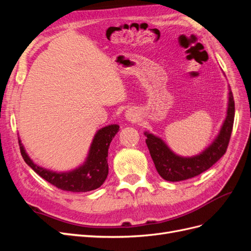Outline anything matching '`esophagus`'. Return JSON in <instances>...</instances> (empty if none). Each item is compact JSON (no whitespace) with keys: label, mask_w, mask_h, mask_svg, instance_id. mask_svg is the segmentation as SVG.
I'll use <instances>...</instances> for the list:
<instances>
[{"label":"esophagus","mask_w":251,"mask_h":251,"mask_svg":"<svg viewBox=\"0 0 251 251\" xmlns=\"http://www.w3.org/2000/svg\"><path fill=\"white\" fill-rule=\"evenodd\" d=\"M126 118L128 121H131V123H135V121H137L138 119V114L136 113V111H134L133 109H128L126 112Z\"/></svg>","instance_id":"34e87169"}]
</instances>
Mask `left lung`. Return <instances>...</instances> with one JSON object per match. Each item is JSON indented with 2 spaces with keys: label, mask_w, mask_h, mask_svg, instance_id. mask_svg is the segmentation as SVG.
Instances as JSON below:
<instances>
[{
  "label": "left lung",
  "mask_w": 251,
  "mask_h": 251,
  "mask_svg": "<svg viewBox=\"0 0 251 251\" xmlns=\"http://www.w3.org/2000/svg\"><path fill=\"white\" fill-rule=\"evenodd\" d=\"M234 119V100L229 89V100L227 116L221 131L210 146L200 155L194 157H180L168 148L160 138L153 134L144 133L147 136V146L153 159L155 168L160 176L166 181H182L198 176L211 168L221 158L228 147Z\"/></svg>",
  "instance_id": "obj_1"
}]
</instances>
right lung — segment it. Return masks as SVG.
I'll return each instance as SVG.
<instances>
[{"label": "right lung", "instance_id": "add662e5", "mask_svg": "<svg viewBox=\"0 0 251 251\" xmlns=\"http://www.w3.org/2000/svg\"><path fill=\"white\" fill-rule=\"evenodd\" d=\"M119 131V126L111 125L100 128L94 136L89 151V156L83 165L68 173H54L43 169L32 162L19 140L23 159L37 175L50 184L66 192L85 193L102 185L109 173L108 151L114 136Z\"/></svg>", "mask_w": 251, "mask_h": 251}]
</instances>
